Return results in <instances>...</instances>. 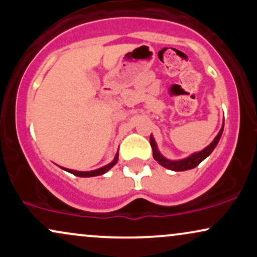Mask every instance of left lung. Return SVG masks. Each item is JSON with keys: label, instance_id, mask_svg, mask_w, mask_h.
Wrapping results in <instances>:
<instances>
[{"label": "left lung", "instance_id": "left-lung-1", "mask_svg": "<svg viewBox=\"0 0 257 257\" xmlns=\"http://www.w3.org/2000/svg\"><path fill=\"white\" fill-rule=\"evenodd\" d=\"M222 132H223V126L221 128L219 134L216 135V138L214 139L213 143H211L209 146H206L203 151L193 153V155H191L190 157H187L185 159H180V161H169V159L164 158L163 156L158 152L157 145H156V143H155V139H153L151 135V137H150V144H151V147L153 150V158H155L156 161L161 164V166L167 168V169L175 170V172H184V170L193 169V168H196L200 163V162L204 161V159L208 157L211 152H213V150L216 147L217 143H219L221 135H222Z\"/></svg>", "mask_w": 257, "mask_h": 257}]
</instances>
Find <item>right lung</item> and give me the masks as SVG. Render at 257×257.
I'll return each mask as SVG.
<instances>
[{"mask_svg": "<svg viewBox=\"0 0 257 257\" xmlns=\"http://www.w3.org/2000/svg\"><path fill=\"white\" fill-rule=\"evenodd\" d=\"M117 161H118V153H117L116 157H114V159L111 162L110 164H107V166L100 168V169L93 170V172H76V170L65 169V168H63V169L67 170V172L73 174V175H76V176H81V178H89V176H98V175H102V174H105L106 172H107V170H110L111 168L117 163Z\"/></svg>", "mask_w": 257, "mask_h": 257, "instance_id": "obj_1", "label": "right lung"}]
</instances>
